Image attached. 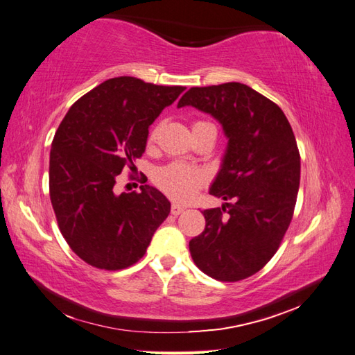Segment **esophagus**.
I'll return each mask as SVG.
<instances>
[{
  "mask_svg": "<svg viewBox=\"0 0 355 355\" xmlns=\"http://www.w3.org/2000/svg\"><path fill=\"white\" fill-rule=\"evenodd\" d=\"M184 210V207L183 206H180V205H172V207H171V214L172 215H180Z\"/></svg>",
  "mask_w": 355,
  "mask_h": 355,
  "instance_id": "obj_1",
  "label": "esophagus"
}]
</instances>
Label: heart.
Returning a JSON list of instances; mask_svg holds the SVG:
<instances>
[{
  "instance_id": "1",
  "label": "heart",
  "mask_w": 355,
  "mask_h": 355,
  "mask_svg": "<svg viewBox=\"0 0 355 355\" xmlns=\"http://www.w3.org/2000/svg\"><path fill=\"white\" fill-rule=\"evenodd\" d=\"M206 123V122H197ZM157 134V128L149 134V140H154ZM155 183L160 189L169 195L175 201H189L195 192L206 183V173L200 168L186 164L183 162H173L168 166H163L155 173Z\"/></svg>"
}]
</instances>
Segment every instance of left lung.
<instances>
[{
    "label": "left lung",
    "mask_w": 355,
    "mask_h": 355,
    "mask_svg": "<svg viewBox=\"0 0 355 355\" xmlns=\"http://www.w3.org/2000/svg\"><path fill=\"white\" fill-rule=\"evenodd\" d=\"M187 105L215 117L229 139L210 195L230 201L202 212L206 229L189 250L202 273L236 282L273 258L291 223L300 182L296 137L275 102L239 82L193 87L178 108Z\"/></svg>",
    "instance_id": "obj_1"
}]
</instances>
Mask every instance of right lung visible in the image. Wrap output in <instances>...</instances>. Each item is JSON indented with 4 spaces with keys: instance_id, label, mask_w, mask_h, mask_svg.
Segmentation results:
<instances>
[{
    "instance_id": "1",
    "label": "right lung",
    "mask_w": 355,
    "mask_h": 355,
    "mask_svg": "<svg viewBox=\"0 0 355 355\" xmlns=\"http://www.w3.org/2000/svg\"><path fill=\"white\" fill-rule=\"evenodd\" d=\"M183 92L112 78L74 102L59 125L50 150V200L67 244L89 266H132L168 218L171 202L155 187L117 193L114 186L145 153L149 125Z\"/></svg>"
}]
</instances>
